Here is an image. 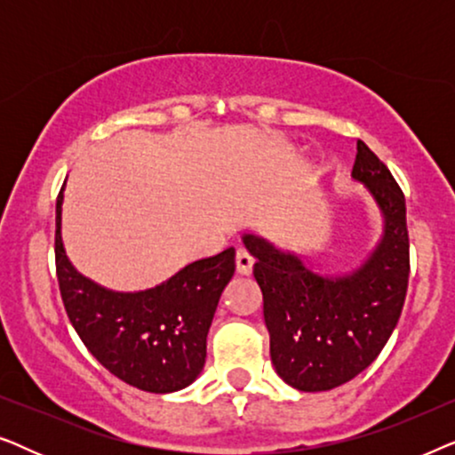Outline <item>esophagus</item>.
<instances>
[{"instance_id": "1", "label": "esophagus", "mask_w": 455, "mask_h": 455, "mask_svg": "<svg viewBox=\"0 0 455 455\" xmlns=\"http://www.w3.org/2000/svg\"><path fill=\"white\" fill-rule=\"evenodd\" d=\"M252 265H254L252 254L248 252L246 248H238V251H235V271H238L240 275H251Z\"/></svg>"}]
</instances>
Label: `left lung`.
Returning a JSON list of instances; mask_svg holds the SVG:
<instances>
[{"instance_id": "1", "label": "left lung", "mask_w": 455, "mask_h": 455, "mask_svg": "<svg viewBox=\"0 0 455 455\" xmlns=\"http://www.w3.org/2000/svg\"><path fill=\"white\" fill-rule=\"evenodd\" d=\"M352 178L366 186L383 213V238L350 275L321 277L296 254L254 234L244 246L257 259L271 363L300 391L339 387L379 356L400 321L410 275L406 198L387 165L356 142Z\"/></svg>"}]
</instances>
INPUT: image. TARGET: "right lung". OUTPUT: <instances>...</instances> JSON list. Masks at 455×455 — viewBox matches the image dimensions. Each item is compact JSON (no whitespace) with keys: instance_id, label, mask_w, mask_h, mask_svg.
Listing matches in <instances>:
<instances>
[{"instance_id":"obj_1","label":"right lung","mask_w":455,"mask_h":455,"mask_svg":"<svg viewBox=\"0 0 455 455\" xmlns=\"http://www.w3.org/2000/svg\"><path fill=\"white\" fill-rule=\"evenodd\" d=\"M64 190V188H61ZM55 203V273L68 319L89 352L124 383L151 394L190 385L207 358L217 302L235 269V251L195 260L157 288L111 291L74 269Z\"/></svg>"}]
</instances>
